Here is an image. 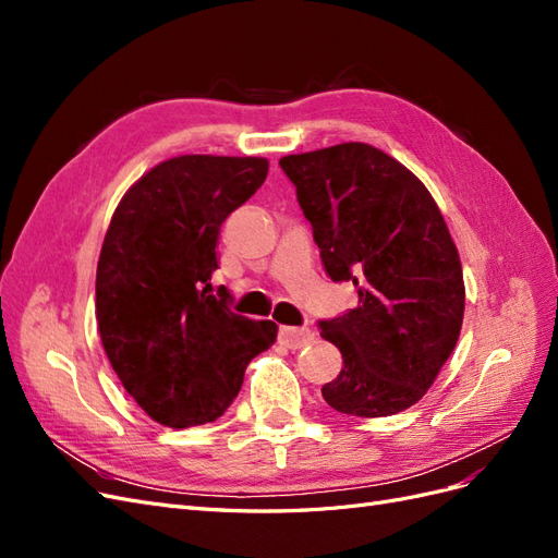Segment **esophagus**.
Segmentation results:
<instances>
[{"instance_id":"esophagus-1","label":"esophagus","mask_w":558,"mask_h":558,"mask_svg":"<svg viewBox=\"0 0 558 558\" xmlns=\"http://www.w3.org/2000/svg\"><path fill=\"white\" fill-rule=\"evenodd\" d=\"M312 340H314V332L310 328L281 326V330H279V342L289 349H302V347H307Z\"/></svg>"}]
</instances>
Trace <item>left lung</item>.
I'll return each instance as SVG.
<instances>
[{
	"label": "left lung",
	"mask_w": 558,
	"mask_h": 558,
	"mask_svg": "<svg viewBox=\"0 0 558 558\" xmlns=\"http://www.w3.org/2000/svg\"><path fill=\"white\" fill-rule=\"evenodd\" d=\"M279 165L328 277L359 291V307L318 324L344 361L320 388L324 400L363 418L412 408L451 356L465 310L461 258L433 195L408 167L361 142Z\"/></svg>",
	"instance_id": "obj_1"
}]
</instances>
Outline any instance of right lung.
<instances>
[{
	"mask_svg": "<svg viewBox=\"0 0 558 558\" xmlns=\"http://www.w3.org/2000/svg\"><path fill=\"white\" fill-rule=\"evenodd\" d=\"M265 158L179 156L118 202L97 263L95 316L113 373L162 426L209 424L238 398L253 356L277 340L211 295L226 218L256 193Z\"/></svg>",
	"mask_w": 558,
	"mask_h": 558,
	"instance_id": "1",
	"label": "right lung"
}]
</instances>
